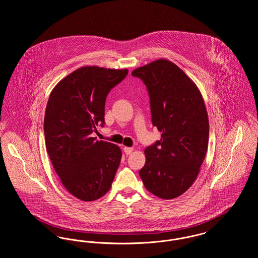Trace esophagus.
<instances>
[{"mask_svg":"<svg viewBox=\"0 0 258 258\" xmlns=\"http://www.w3.org/2000/svg\"><path fill=\"white\" fill-rule=\"evenodd\" d=\"M123 152H124L126 155H131V154L134 152V148L124 147L123 148Z\"/></svg>","mask_w":258,"mask_h":258,"instance_id":"esophagus-1","label":"esophagus"}]
</instances>
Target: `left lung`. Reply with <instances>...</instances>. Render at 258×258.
Masks as SVG:
<instances>
[{
    "label": "left lung",
    "mask_w": 258,
    "mask_h": 258,
    "mask_svg": "<svg viewBox=\"0 0 258 258\" xmlns=\"http://www.w3.org/2000/svg\"><path fill=\"white\" fill-rule=\"evenodd\" d=\"M132 74L147 86L152 123L161 138L145 149L139 175L148 190L162 199L185 192L197 180L209 141V119L197 84L174 62L159 59Z\"/></svg>",
    "instance_id": "left-lung-1"
}]
</instances>
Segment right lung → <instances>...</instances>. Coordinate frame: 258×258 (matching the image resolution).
I'll return each instance as SVG.
<instances>
[{
  "mask_svg": "<svg viewBox=\"0 0 258 258\" xmlns=\"http://www.w3.org/2000/svg\"><path fill=\"white\" fill-rule=\"evenodd\" d=\"M128 74L95 66L82 67L54 87L44 116L46 151L62 185L82 201H94L109 189L122 159L119 146L96 140L104 123L108 93Z\"/></svg>",
  "mask_w": 258,
  "mask_h": 258,
  "instance_id": "add662e5",
  "label": "right lung"
}]
</instances>
